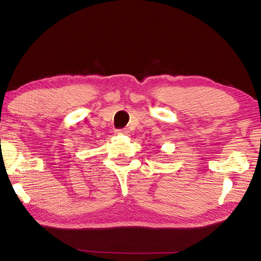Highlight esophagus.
Segmentation results:
<instances>
[{"instance_id": "1", "label": "esophagus", "mask_w": 261, "mask_h": 261, "mask_svg": "<svg viewBox=\"0 0 261 261\" xmlns=\"http://www.w3.org/2000/svg\"><path fill=\"white\" fill-rule=\"evenodd\" d=\"M116 135H129V130L127 129H121V130H116Z\"/></svg>"}]
</instances>
